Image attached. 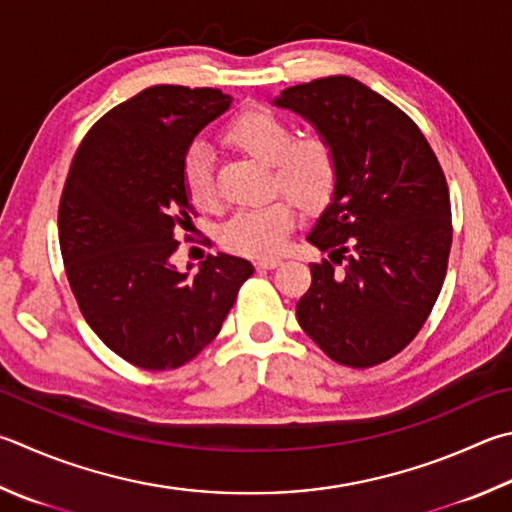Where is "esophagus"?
<instances>
[{"label": "esophagus", "instance_id": "esophagus-1", "mask_svg": "<svg viewBox=\"0 0 512 512\" xmlns=\"http://www.w3.org/2000/svg\"><path fill=\"white\" fill-rule=\"evenodd\" d=\"M257 266L259 268H277V266H282V259L280 257H262V259H257Z\"/></svg>", "mask_w": 512, "mask_h": 512}]
</instances>
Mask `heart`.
<instances>
[{"label":"heart","mask_w":512,"mask_h":512,"mask_svg":"<svg viewBox=\"0 0 512 512\" xmlns=\"http://www.w3.org/2000/svg\"><path fill=\"white\" fill-rule=\"evenodd\" d=\"M230 143L273 167L275 185L304 210H320L338 188V161L331 145L320 136L295 141V129L273 111L248 109L228 127ZM183 181L194 206L215 208L217 183L215 161L206 143H194L183 161ZM295 226L291 201L277 199L262 208L239 210L232 215L221 239L244 255H275L286 244Z\"/></svg>","instance_id":"obj_1"}]
</instances>
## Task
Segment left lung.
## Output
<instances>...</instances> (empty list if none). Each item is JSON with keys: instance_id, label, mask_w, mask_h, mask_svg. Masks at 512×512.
<instances>
[{"instance_id": "obj_1", "label": "left lung", "mask_w": 512, "mask_h": 512, "mask_svg": "<svg viewBox=\"0 0 512 512\" xmlns=\"http://www.w3.org/2000/svg\"><path fill=\"white\" fill-rule=\"evenodd\" d=\"M271 102L311 123L338 161V188L306 235L331 262L311 264L297 322L340 365H378L421 331L448 271L441 165L414 120L356 78L304 82Z\"/></svg>"}]
</instances>
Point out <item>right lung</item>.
Wrapping results in <instances>:
<instances>
[{
	"label": "right lung",
	"mask_w": 512,
	"mask_h": 512,
	"mask_svg": "<svg viewBox=\"0 0 512 512\" xmlns=\"http://www.w3.org/2000/svg\"><path fill=\"white\" fill-rule=\"evenodd\" d=\"M232 105L219 89L154 85L107 111L82 138L60 199V250L89 327L132 365L181 367L217 336L255 273L208 255L174 266L194 212L183 161L203 127Z\"/></svg>",
	"instance_id": "1"
}]
</instances>
